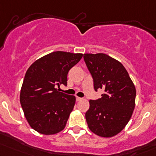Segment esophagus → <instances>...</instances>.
Returning <instances> with one entry per match:
<instances>
[{
    "instance_id": "34e87169",
    "label": "esophagus",
    "mask_w": 156,
    "mask_h": 156,
    "mask_svg": "<svg viewBox=\"0 0 156 156\" xmlns=\"http://www.w3.org/2000/svg\"><path fill=\"white\" fill-rule=\"evenodd\" d=\"M81 100H82V98H80V97H78V96L76 97V101H81Z\"/></svg>"
}]
</instances>
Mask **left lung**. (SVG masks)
<instances>
[{
    "instance_id": "1",
    "label": "left lung",
    "mask_w": 156,
    "mask_h": 156,
    "mask_svg": "<svg viewBox=\"0 0 156 156\" xmlns=\"http://www.w3.org/2000/svg\"><path fill=\"white\" fill-rule=\"evenodd\" d=\"M83 59L93 78L94 89H103L98 100H90L85 114L89 128L97 136L110 138L129 122L136 103V90L124 66L104 53L83 54Z\"/></svg>"
}]
</instances>
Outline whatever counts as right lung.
<instances>
[{
    "instance_id": "obj_1",
    "label": "right lung",
    "mask_w": 156,
    "mask_h": 156,
    "mask_svg": "<svg viewBox=\"0 0 156 156\" xmlns=\"http://www.w3.org/2000/svg\"><path fill=\"white\" fill-rule=\"evenodd\" d=\"M83 57L81 53L57 51L43 56L27 69L20 94L24 115L31 127L44 135L64 129L75 97L58 92L67 85V74Z\"/></svg>"
}]
</instances>
